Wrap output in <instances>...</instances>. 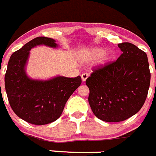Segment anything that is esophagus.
<instances>
[{"instance_id": "obj_1", "label": "esophagus", "mask_w": 156, "mask_h": 156, "mask_svg": "<svg viewBox=\"0 0 156 156\" xmlns=\"http://www.w3.org/2000/svg\"><path fill=\"white\" fill-rule=\"evenodd\" d=\"M88 76H89V74L87 73H83L82 75H81V78H82L83 82H85V81L87 80V78H88Z\"/></svg>"}]
</instances>
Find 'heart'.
I'll return each mask as SVG.
<instances>
[{"label": "heart", "instance_id": "obj_1", "mask_svg": "<svg viewBox=\"0 0 156 156\" xmlns=\"http://www.w3.org/2000/svg\"><path fill=\"white\" fill-rule=\"evenodd\" d=\"M112 57V54L109 51H105L104 50L99 47H93V48L87 50L81 53L80 60L83 63H89L99 59L98 63L101 66L106 64L109 61Z\"/></svg>", "mask_w": 156, "mask_h": 156}]
</instances>
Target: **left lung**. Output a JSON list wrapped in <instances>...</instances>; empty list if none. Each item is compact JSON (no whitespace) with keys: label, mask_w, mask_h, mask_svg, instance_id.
I'll return each mask as SVG.
<instances>
[{"label":"left lung","mask_w":156,"mask_h":156,"mask_svg":"<svg viewBox=\"0 0 156 156\" xmlns=\"http://www.w3.org/2000/svg\"><path fill=\"white\" fill-rule=\"evenodd\" d=\"M122 53L115 61L99 66L86 80L94 115L108 122H122L145 103L151 73L146 53L131 43L119 44Z\"/></svg>","instance_id":"1"}]
</instances>
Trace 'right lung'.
<instances>
[{
    "mask_svg": "<svg viewBox=\"0 0 156 156\" xmlns=\"http://www.w3.org/2000/svg\"><path fill=\"white\" fill-rule=\"evenodd\" d=\"M37 45L57 47L52 38L38 37L14 52L9 60L4 83L9 103L17 116L34 125H46L61 115L65 104L82 83L74 78L57 76L48 80H32L25 66L31 48Z\"/></svg>",
    "mask_w": 156,
    "mask_h": 156,
    "instance_id": "add662e5",
    "label": "right lung"
}]
</instances>
